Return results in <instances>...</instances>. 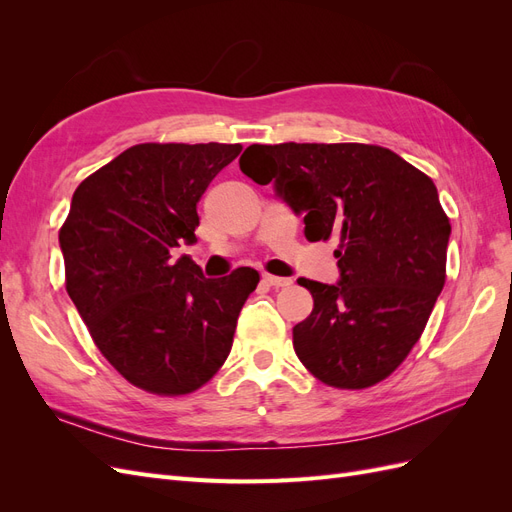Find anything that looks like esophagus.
Listing matches in <instances>:
<instances>
[{
    "instance_id": "1",
    "label": "esophagus",
    "mask_w": 512,
    "mask_h": 512,
    "mask_svg": "<svg viewBox=\"0 0 512 512\" xmlns=\"http://www.w3.org/2000/svg\"><path fill=\"white\" fill-rule=\"evenodd\" d=\"M262 282L271 288H286L292 284V280H288V277H277V275H269V273L262 275Z\"/></svg>"
}]
</instances>
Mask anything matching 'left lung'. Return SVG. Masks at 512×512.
I'll return each instance as SVG.
<instances>
[{
    "mask_svg": "<svg viewBox=\"0 0 512 512\" xmlns=\"http://www.w3.org/2000/svg\"><path fill=\"white\" fill-rule=\"evenodd\" d=\"M305 213V239H337L335 286L301 277L314 309L292 329L307 371L335 389L389 378L421 339L446 282L451 222L421 170L363 143L250 145L239 160Z\"/></svg>",
    "mask_w": 512,
    "mask_h": 512,
    "instance_id": "obj_1",
    "label": "left lung"
}]
</instances>
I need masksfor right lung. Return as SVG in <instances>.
I'll list each match as a JSON object with an SVG mask.
<instances>
[{"instance_id":"1","label":"right lung","mask_w":512,"mask_h":512,"mask_svg":"<svg viewBox=\"0 0 512 512\" xmlns=\"http://www.w3.org/2000/svg\"><path fill=\"white\" fill-rule=\"evenodd\" d=\"M224 143H141L81 181L59 245L66 290L104 359L160 397L198 391L224 365L260 277L207 280L192 258L196 205L241 153Z\"/></svg>"}]
</instances>
